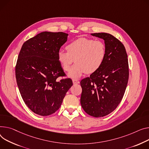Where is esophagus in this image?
I'll return each mask as SVG.
<instances>
[{
	"label": "esophagus",
	"mask_w": 149,
	"mask_h": 149,
	"mask_svg": "<svg viewBox=\"0 0 149 149\" xmlns=\"http://www.w3.org/2000/svg\"><path fill=\"white\" fill-rule=\"evenodd\" d=\"M72 82H73V84H79V83H80V81H79V80H75V79H73V80H72Z\"/></svg>",
	"instance_id": "34e87169"
}]
</instances>
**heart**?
Segmentation results:
<instances>
[{
	"label": "heart",
	"instance_id": "1",
	"mask_svg": "<svg viewBox=\"0 0 149 149\" xmlns=\"http://www.w3.org/2000/svg\"><path fill=\"white\" fill-rule=\"evenodd\" d=\"M66 48L67 52L61 49L57 52V61L64 71H69L75 59L76 63L68 74L72 78L96 72L103 65L107 54L104 42L86 38L75 39Z\"/></svg>",
	"mask_w": 149,
	"mask_h": 149
}]
</instances>
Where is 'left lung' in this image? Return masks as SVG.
<instances>
[{
	"instance_id": "left-lung-1",
	"label": "left lung",
	"mask_w": 149,
	"mask_h": 149,
	"mask_svg": "<svg viewBox=\"0 0 149 149\" xmlns=\"http://www.w3.org/2000/svg\"><path fill=\"white\" fill-rule=\"evenodd\" d=\"M91 35L104 39L107 54L100 69L81 81L80 102L87 114L101 117L113 112L122 100L129 77L127 55L123 44L112 35Z\"/></svg>"
}]
</instances>
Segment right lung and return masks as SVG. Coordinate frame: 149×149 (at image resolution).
Returning <instances> with one entry per match:
<instances>
[{"mask_svg": "<svg viewBox=\"0 0 149 149\" xmlns=\"http://www.w3.org/2000/svg\"><path fill=\"white\" fill-rule=\"evenodd\" d=\"M68 36L63 32H43L26 41L19 52L15 66L17 86L26 105L36 114L55 113L73 84L70 78L56 80L65 75L57 54Z\"/></svg>", "mask_w": 149, "mask_h": 149, "instance_id": "1", "label": "right lung"}]
</instances>
